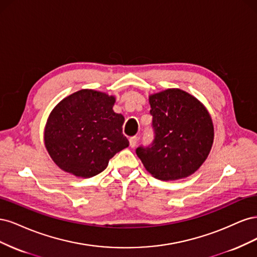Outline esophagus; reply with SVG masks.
<instances>
[{
    "mask_svg": "<svg viewBox=\"0 0 257 257\" xmlns=\"http://www.w3.org/2000/svg\"><path fill=\"white\" fill-rule=\"evenodd\" d=\"M138 143V138L137 137H132L130 140H129V144L131 147H136Z\"/></svg>",
    "mask_w": 257,
    "mask_h": 257,
    "instance_id": "esophagus-1",
    "label": "esophagus"
}]
</instances>
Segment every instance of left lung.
I'll use <instances>...</instances> for the list:
<instances>
[{"instance_id":"8db88e82","label":"left lung","mask_w":257,"mask_h":257,"mask_svg":"<svg viewBox=\"0 0 257 257\" xmlns=\"http://www.w3.org/2000/svg\"><path fill=\"white\" fill-rule=\"evenodd\" d=\"M154 141L137 155L156 178L176 180L191 175L208 157L213 125L208 111L195 97L179 88L150 96Z\"/></svg>"}]
</instances>
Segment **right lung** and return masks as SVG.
Returning a JSON list of instances; mask_svg holds the SVG:
<instances>
[{
	"instance_id": "1",
	"label": "right lung",
	"mask_w": 257,
	"mask_h": 257,
	"mask_svg": "<svg viewBox=\"0 0 257 257\" xmlns=\"http://www.w3.org/2000/svg\"><path fill=\"white\" fill-rule=\"evenodd\" d=\"M114 103V96L81 89L54 107L46 123L45 145L57 167L77 177H93L129 146L122 135L125 118L113 111Z\"/></svg>"
}]
</instances>
